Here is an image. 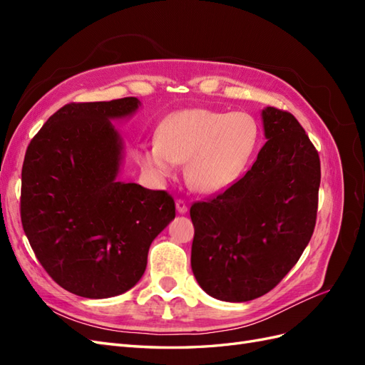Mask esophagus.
<instances>
[{
  "label": "esophagus",
  "mask_w": 365,
  "mask_h": 365,
  "mask_svg": "<svg viewBox=\"0 0 365 365\" xmlns=\"http://www.w3.org/2000/svg\"><path fill=\"white\" fill-rule=\"evenodd\" d=\"M176 210H178V213L184 215L187 212V204L184 200H176Z\"/></svg>",
  "instance_id": "34e87169"
}]
</instances>
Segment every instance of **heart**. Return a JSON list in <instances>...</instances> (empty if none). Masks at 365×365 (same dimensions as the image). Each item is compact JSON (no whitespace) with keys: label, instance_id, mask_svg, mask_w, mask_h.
<instances>
[{"label":"heart","instance_id":"heart-1","mask_svg":"<svg viewBox=\"0 0 365 365\" xmlns=\"http://www.w3.org/2000/svg\"><path fill=\"white\" fill-rule=\"evenodd\" d=\"M257 141L259 126L247 113L185 109L165 120L160 138L141 148L140 160L161 180L187 163L185 178L195 190L219 193L245 172Z\"/></svg>","mask_w":365,"mask_h":365}]
</instances>
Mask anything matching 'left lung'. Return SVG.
Instances as JSON below:
<instances>
[{"mask_svg":"<svg viewBox=\"0 0 365 365\" xmlns=\"http://www.w3.org/2000/svg\"><path fill=\"white\" fill-rule=\"evenodd\" d=\"M267 143L239 181L190 207L192 271L222 302H250L269 292L300 259L312 237L319 157L298 120L268 106Z\"/></svg>","mask_w":365,"mask_h":365,"instance_id":"8db88e82","label":"left lung"}]
</instances>
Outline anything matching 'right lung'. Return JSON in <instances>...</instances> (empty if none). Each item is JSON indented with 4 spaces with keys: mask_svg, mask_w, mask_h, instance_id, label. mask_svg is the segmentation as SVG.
<instances>
[{
    "mask_svg": "<svg viewBox=\"0 0 365 365\" xmlns=\"http://www.w3.org/2000/svg\"><path fill=\"white\" fill-rule=\"evenodd\" d=\"M138 106L137 97L65 105L26 152L24 233L50 277L85 298L115 297L135 286L152 240L175 217L168 192L117 181L123 141L111 120Z\"/></svg>",
    "mask_w": 365,
    "mask_h": 365,
    "instance_id": "obj_1",
    "label": "right lung"
}]
</instances>
